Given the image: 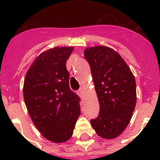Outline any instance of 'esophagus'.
<instances>
[{"mask_svg":"<svg viewBox=\"0 0 160 160\" xmlns=\"http://www.w3.org/2000/svg\"><path fill=\"white\" fill-rule=\"evenodd\" d=\"M78 94L79 96L82 97V98L83 95H84V91H83L82 89H79V90H78Z\"/></svg>","mask_w":160,"mask_h":160,"instance_id":"esophagus-1","label":"esophagus"}]
</instances>
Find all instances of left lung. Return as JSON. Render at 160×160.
<instances>
[{
  "label": "left lung",
  "mask_w": 160,
  "mask_h": 160,
  "mask_svg": "<svg viewBox=\"0 0 160 160\" xmlns=\"http://www.w3.org/2000/svg\"><path fill=\"white\" fill-rule=\"evenodd\" d=\"M84 56L90 64L100 105L98 116L90 123L102 138H116L128 127L135 110V77L122 57L111 48H87Z\"/></svg>",
  "instance_id": "8db88e82"
}]
</instances>
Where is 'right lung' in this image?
Returning a JSON list of instances; mask_svg holds the SVG:
<instances>
[{
    "mask_svg": "<svg viewBox=\"0 0 160 160\" xmlns=\"http://www.w3.org/2000/svg\"><path fill=\"white\" fill-rule=\"evenodd\" d=\"M73 47H55L41 53L24 82L28 112L38 130L53 142L67 141L80 115V98L70 88L66 61Z\"/></svg>",
    "mask_w": 160,
    "mask_h": 160,
    "instance_id": "obj_1",
    "label": "right lung"
}]
</instances>
